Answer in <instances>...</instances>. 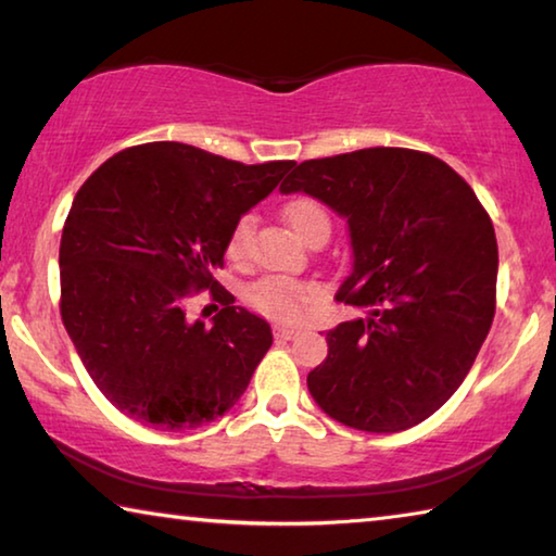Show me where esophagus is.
Returning <instances> with one entry per match:
<instances>
[{
  "label": "esophagus",
  "instance_id": "34e87169",
  "mask_svg": "<svg viewBox=\"0 0 556 556\" xmlns=\"http://www.w3.org/2000/svg\"><path fill=\"white\" fill-rule=\"evenodd\" d=\"M299 333L301 331H299V328H294V326H277L275 328V336L277 338H285V341H294Z\"/></svg>",
  "mask_w": 556,
  "mask_h": 556
}]
</instances>
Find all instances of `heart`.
Instances as JSON below:
<instances>
[{
    "mask_svg": "<svg viewBox=\"0 0 556 556\" xmlns=\"http://www.w3.org/2000/svg\"><path fill=\"white\" fill-rule=\"evenodd\" d=\"M285 218L291 225L301 240H308L318 230H331V218L321 203L314 199H294L285 205ZM252 238V218L242 215V218L232 225L225 242V252L232 262H242L248 255V244ZM314 299V287L304 285V281L287 279V277H265L255 281L248 289V301L257 308L260 314L269 318H279V321H291L301 314L308 301Z\"/></svg>",
    "mask_w": 556,
    "mask_h": 556,
    "instance_id": "obj_1",
    "label": "heart"
}]
</instances>
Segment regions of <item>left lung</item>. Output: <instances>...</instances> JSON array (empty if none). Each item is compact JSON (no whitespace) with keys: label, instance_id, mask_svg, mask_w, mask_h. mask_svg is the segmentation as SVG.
Here are the masks:
<instances>
[{"label":"left lung","instance_id":"obj_1","mask_svg":"<svg viewBox=\"0 0 556 556\" xmlns=\"http://www.w3.org/2000/svg\"><path fill=\"white\" fill-rule=\"evenodd\" d=\"M348 218L353 271L336 299L368 312L326 333L306 384L328 417L394 434L431 417L473 365L495 314L491 215L446 162L402 147L301 162L279 186Z\"/></svg>","mask_w":556,"mask_h":556}]
</instances>
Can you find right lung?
I'll return each mask as SVG.
<instances>
[{
  "label": "right lung",
  "mask_w": 556,
  "mask_h": 556,
  "mask_svg": "<svg viewBox=\"0 0 556 556\" xmlns=\"http://www.w3.org/2000/svg\"><path fill=\"white\" fill-rule=\"evenodd\" d=\"M294 162L240 164L181 142L110 156L75 193L61 238V318L98 390L139 425L181 431L248 390L271 328L235 306L213 271L232 225ZM211 288L222 312L188 323Z\"/></svg>",
  "instance_id": "add662e5"
}]
</instances>
